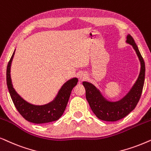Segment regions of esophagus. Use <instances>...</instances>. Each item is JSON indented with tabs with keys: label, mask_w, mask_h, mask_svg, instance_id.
Masks as SVG:
<instances>
[{
	"label": "esophagus",
	"mask_w": 151,
	"mask_h": 151,
	"mask_svg": "<svg viewBox=\"0 0 151 151\" xmlns=\"http://www.w3.org/2000/svg\"><path fill=\"white\" fill-rule=\"evenodd\" d=\"M79 77H80V79H81V80L82 79H84L86 77V75L85 74H81V75L79 76Z\"/></svg>",
	"instance_id": "obj_1"
}]
</instances>
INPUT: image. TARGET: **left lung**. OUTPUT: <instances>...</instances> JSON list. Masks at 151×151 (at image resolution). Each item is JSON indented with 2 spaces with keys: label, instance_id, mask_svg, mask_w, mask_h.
I'll list each match as a JSON object with an SVG mask.
<instances>
[{
  "label": "left lung",
  "instance_id": "8db88e82",
  "mask_svg": "<svg viewBox=\"0 0 151 151\" xmlns=\"http://www.w3.org/2000/svg\"><path fill=\"white\" fill-rule=\"evenodd\" d=\"M126 43L132 45L140 62V72L135 83L124 97L118 101H110L104 97L100 90L93 84L83 81L86 99L92 112L98 119L106 122H116L125 117L134 109L141 97L145 79V63L133 38L126 37Z\"/></svg>",
  "mask_w": 151,
  "mask_h": 151
}]
</instances>
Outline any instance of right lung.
<instances>
[{"label": "right lung", "instance_id": "add662e5", "mask_svg": "<svg viewBox=\"0 0 151 151\" xmlns=\"http://www.w3.org/2000/svg\"><path fill=\"white\" fill-rule=\"evenodd\" d=\"M15 54L14 52L7 67V85L8 90L16 108L23 118L34 124H45L57 121L63 114L67 106L70 94L73 88L77 84V77L68 80L62 86L57 96L47 104L35 105L22 98L13 87L11 79V65Z\"/></svg>", "mask_w": 151, "mask_h": 151}]
</instances>
